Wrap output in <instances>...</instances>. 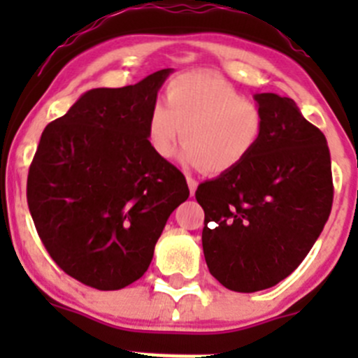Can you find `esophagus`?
Instances as JSON below:
<instances>
[{"mask_svg": "<svg viewBox=\"0 0 358 358\" xmlns=\"http://www.w3.org/2000/svg\"><path fill=\"white\" fill-rule=\"evenodd\" d=\"M187 185H189L190 196H194V194H196V189H197V180H194L192 176H187Z\"/></svg>", "mask_w": 358, "mask_h": 358, "instance_id": "esophagus-1", "label": "esophagus"}]
</instances>
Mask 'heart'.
Instances as JSON below:
<instances>
[{
  "mask_svg": "<svg viewBox=\"0 0 358 358\" xmlns=\"http://www.w3.org/2000/svg\"><path fill=\"white\" fill-rule=\"evenodd\" d=\"M263 131L262 107L225 79L206 72L173 79L166 90V107L154 106L147 121V138L156 156L171 159L183 138V162L215 175L243 164Z\"/></svg>",
  "mask_w": 358,
  "mask_h": 358,
  "instance_id": "obj_1",
  "label": "heart"
}]
</instances>
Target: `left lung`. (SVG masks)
Instances as JSON below:
<instances>
[{
  "instance_id": "8db88e82",
  "label": "left lung",
  "mask_w": 358,
  "mask_h": 358,
  "mask_svg": "<svg viewBox=\"0 0 358 358\" xmlns=\"http://www.w3.org/2000/svg\"><path fill=\"white\" fill-rule=\"evenodd\" d=\"M265 131L243 164L201 183L202 251L227 289L255 292L291 275L319 239L333 206L327 140L294 100L258 93Z\"/></svg>"
}]
</instances>
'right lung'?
Wrapping results in <instances>:
<instances>
[{
	"label": "right lung",
	"mask_w": 358,
	"mask_h": 358,
	"mask_svg": "<svg viewBox=\"0 0 358 358\" xmlns=\"http://www.w3.org/2000/svg\"><path fill=\"white\" fill-rule=\"evenodd\" d=\"M171 72L83 93L46 126L29 168L39 239L67 275L95 289H122L147 272L169 215L190 194L183 173L147 138Z\"/></svg>",
	"instance_id": "obj_1"
}]
</instances>
